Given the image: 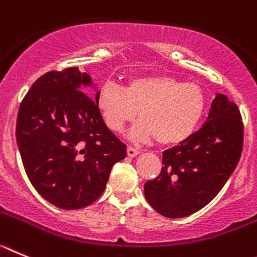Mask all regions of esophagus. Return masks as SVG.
<instances>
[{"label":"esophagus","mask_w":257,"mask_h":257,"mask_svg":"<svg viewBox=\"0 0 257 257\" xmlns=\"http://www.w3.org/2000/svg\"><path fill=\"white\" fill-rule=\"evenodd\" d=\"M126 154H128L129 157H134L140 154V151H138V149L133 147V146H128V149H126Z\"/></svg>","instance_id":"esophagus-1"}]
</instances>
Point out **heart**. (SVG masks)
Instances as JSON below:
<instances>
[{
  "label": "heart",
  "mask_w": 257,
  "mask_h": 257,
  "mask_svg": "<svg viewBox=\"0 0 257 257\" xmlns=\"http://www.w3.org/2000/svg\"><path fill=\"white\" fill-rule=\"evenodd\" d=\"M96 105L106 125L120 132L140 115L129 132L133 141L156 138L161 145H178L195 133L202 120L206 98L200 85L169 75L133 78L125 88L105 82L96 93Z\"/></svg>",
  "instance_id": "1"
}]
</instances>
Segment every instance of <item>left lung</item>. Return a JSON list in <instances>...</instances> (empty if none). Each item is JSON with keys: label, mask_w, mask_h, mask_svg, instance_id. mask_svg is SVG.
Masks as SVG:
<instances>
[{"label": "left lung", "mask_w": 257, "mask_h": 257, "mask_svg": "<svg viewBox=\"0 0 257 257\" xmlns=\"http://www.w3.org/2000/svg\"><path fill=\"white\" fill-rule=\"evenodd\" d=\"M243 147L238 106L218 93L207 121L188 140L163 152L159 177L147 180L145 197L166 218H184L205 207L229 179Z\"/></svg>", "instance_id": "8db88e82"}]
</instances>
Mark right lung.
Listing matches in <instances>:
<instances>
[{
    "instance_id": "add662e5",
    "label": "right lung",
    "mask_w": 257,
    "mask_h": 257,
    "mask_svg": "<svg viewBox=\"0 0 257 257\" xmlns=\"http://www.w3.org/2000/svg\"><path fill=\"white\" fill-rule=\"evenodd\" d=\"M78 68L48 71L33 83L16 120L25 173L45 200L65 210L88 206L105 191L126 146L103 123Z\"/></svg>"
}]
</instances>
